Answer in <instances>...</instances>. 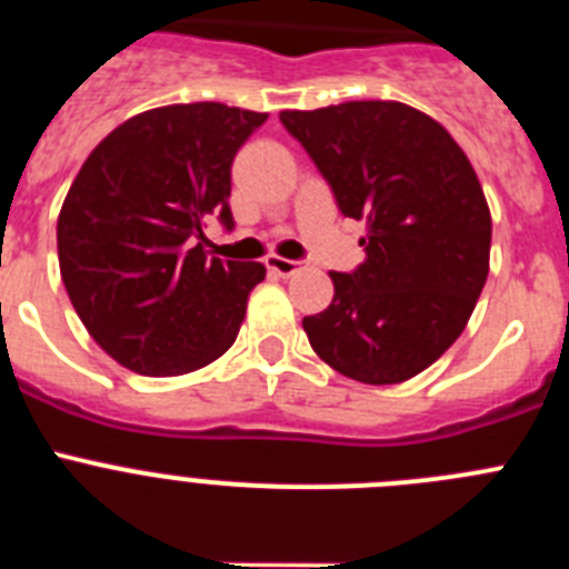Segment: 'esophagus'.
Returning <instances> with one entry per match:
<instances>
[{
  "label": "esophagus",
  "mask_w": 569,
  "mask_h": 569,
  "mask_svg": "<svg viewBox=\"0 0 569 569\" xmlns=\"http://www.w3.org/2000/svg\"><path fill=\"white\" fill-rule=\"evenodd\" d=\"M264 264H268L270 273H276V276H293L296 270L301 268V261L281 259V256H268V259H264Z\"/></svg>",
  "instance_id": "obj_1"
}]
</instances>
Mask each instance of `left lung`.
I'll list each match as a JSON object with an SVG mask.
<instances>
[{
    "label": "left lung",
    "instance_id": "8db88e82",
    "mask_svg": "<svg viewBox=\"0 0 569 569\" xmlns=\"http://www.w3.org/2000/svg\"><path fill=\"white\" fill-rule=\"evenodd\" d=\"M336 204L365 219L367 261L336 273L328 310L301 328L321 361L365 385H399L461 336L490 273L492 219L470 159L405 102L281 110Z\"/></svg>",
    "mask_w": 569,
    "mask_h": 569
}]
</instances>
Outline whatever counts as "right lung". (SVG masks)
<instances>
[{
    "instance_id": "1",
    "label": "right lung",
    "mask_w": 569,
    "mask_h": 569,
    "mask_svg": "<svg viewBox=\"0 0 569 569\" xmlns=\"http://www.w3.org/2000/svg\"><path fill=\"white\" fill-rule=\"evenodd\" d=\"M268 113L222 102L130 116L90 150L57 222L59 270L79 319L110 359L184 376L239 336L259 261L208 256L210 216L233 224L230 164Z\"/></svg>"
}]
</instances>
